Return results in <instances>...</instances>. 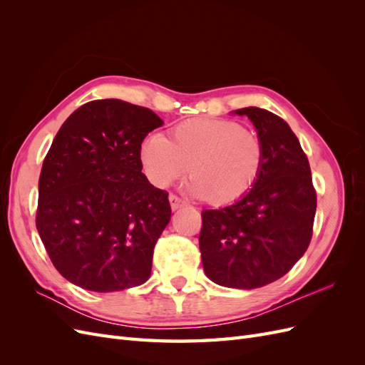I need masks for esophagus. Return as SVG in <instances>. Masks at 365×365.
I'll use <instances>...</instances> for the list:
<instances>
[{"label": "esophagus", "instance_id": "1", "mask_svg": "<svg viewBox=\"0 0 365 365\" xmlns=\"http://www.w3.org/2000/svg\"><path fill=\"white\" fill-rule=\"evenodd\" d=\"M169 202H170L172 210H178V208H181V207L185 205V201H182L181 197L175 196V195H170V196H169Z\"/></svg>", "mask_w": 365, "mask_h": 365}]
</instances>
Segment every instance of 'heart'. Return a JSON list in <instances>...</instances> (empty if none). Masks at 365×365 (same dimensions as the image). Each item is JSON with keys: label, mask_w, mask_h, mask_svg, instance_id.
<instances>
[{"label": "heart", "mask_w": 365, "mask_h": 365, "mask_svg": "<svg viewBox=\"0 0 365 365\" xmlns=\"http://www.w3.org/2000/svg\"><path fill=\"white\" fill-rule=\"evenodd\" d=\"M140 160L148 180L157 187L180 178L190 164V192L215 205H230L256 185L263 146L254 132L236 121L193 118L176 125L170 140L160 134L146 138Z\"/></svg>", "instance_id": "1"}]
</instances>
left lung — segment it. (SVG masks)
Instances as JSON below:
<instances>
[{"label": "left lung", "mask_w": 365, "mask_h": 365, "mask_svg": "<svg viewBox=\"0 0 365 365\" xmlns=\"http://www.w3.org/2000/svg\"><path fill=\"white\" fill-rule=\"evenodd\" d=\"M233 114L252 121L263 146V168L240 201L204 210L200 250L210 280L256 289L283 277L306 252L317 193L306 153L283 118L256 106Z\"/></svg>", "instance_id": "left-lung-1"}]
</instances>
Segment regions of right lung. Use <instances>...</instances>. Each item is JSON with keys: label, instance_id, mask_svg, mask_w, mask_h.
<instances>
[{"label": "right lung", "instance_id": "add662e5", "mask_svg": "<svg viewBox=\"0 0 365 365\" xmlns=\"http://www.w3.org/2000/svg\"><path fill=\"white\" fill-rule=\"evenodd\" d=\"M164 121L118 98L82 105L42 164L36 228L65 279L94 292L123 291L150 275L170 220L165 190L141 172V143Z\"/></svg>", "mask_w": 365, "mask_h": 365}]
</instances>
